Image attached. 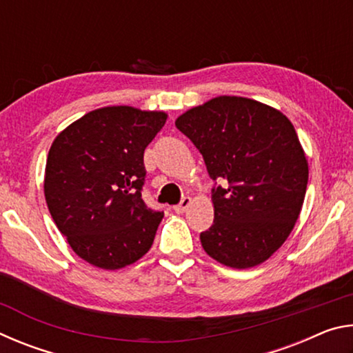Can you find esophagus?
<instances>
[{
    "mask_svg": "<svg viewBox=\"0 0 353 353\" xmlns=\"http://www.w3.org/2000/svg\"><path fill=\"white\" fill-rule=\"evenodd\" d=\"M190 205H191V198H188V196H187V198H183L177 205H174V212L179 213V214H182V213L187 212V208Z\"/></svg>",
    "mask_w": 353,
    "mask_h": 353,
    "instance_id": "34e87169",
    "label": "esophagus"
}]
</instances>
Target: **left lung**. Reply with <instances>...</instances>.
<instances>
[{
    "label": "left lung",
    "mask_w": 353,
    "mask_h": 353,
    "mask_svg": "<svg viewBox=\"0 0 353 353\" xmlns=\"http://www.w3.org/2000/svg\"><path fill=\"white\" fill-rule=\"evenodd\" d=\"M176 128L193 141L213 181L214 219L201 234L213 260L235 270L266 261L301 214L308 162L282 112L243 97H218L182 113Z\"/></svg>",
    "instance_id": "8db88e82"
}]
</instances>
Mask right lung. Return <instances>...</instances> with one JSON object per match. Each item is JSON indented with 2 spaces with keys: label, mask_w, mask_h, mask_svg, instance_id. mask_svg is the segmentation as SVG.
Segmentation results:
<instances>
[{
  "label": "right lung",
  "mask_w": 353,
  "mask_h": 353,
  "mask_svg": "<svg viewBox=\"0 0 353 353\" xmlns=\"http://www.w3.org/2000/svg\"><path fill=\"white\" fill-rule=\"evenodd\" d=\"M168 115L130 105L92 110L52 141L45 199L57 229L90 265L119 270L152 246L163 212L141 199L143 154Z\"/></svg>",
  "instance_id": "obj_1"
}]
</instances>
